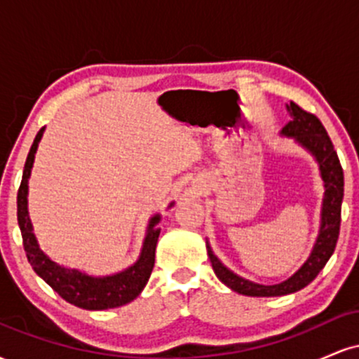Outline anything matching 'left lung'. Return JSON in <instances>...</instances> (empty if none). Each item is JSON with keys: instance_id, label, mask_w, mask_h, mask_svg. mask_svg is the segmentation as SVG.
Masks as SVG:
<instances>
[{"instance_id": "1", "label": "left lung", "mask_w": 359, "mask_h": 359, "mask_svg": "<svg viewBox=\"0 0 359 359\" xmlns=\"http://www.w3.org/2000/svg\"><path fill=\"white\" fill-rule=\"evenodd\" d=\"M287 111L290 113V121L282 128L280 137L292 138L297 145L314 156L317 167H319L320 179H323L324 184L319 233H317L311 255L302 263V266L292 277H288L280 283H275V285H262V283H255L251 280L236 275L214 255L209 241H205L208 257L211 259L216 277L226 287H229L231 290L241 295H248V297H278V295L294 294V292L309 285L317 277V273L324 269L331 255L334 253L337 236H339L341 204H343L344 196V175L334 145H332L327 131L324 130L323 123L314 114L304 111L295 102L287 104Z\"/></svg>"}]
</instances>
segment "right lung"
<instances>
[{
  "instance_id": "add662e5",
  "label": "right lung",
  "mask_w": 359,
  "mask_h": 359,
  "mask_svg": "<svg viewBox=\"0 0 359 359\" xmlns=\"http://www.w3.org/2000/svg\"><path fill=\"white\" fill-rule=\"evenodd\" d=\"M43 131L45 128L36 133L30 154L27 156L22 184H20L18 197H16L18 226L20 231H22L25 253H27L28 262H30L35 273L72 306L86 309V311H106V309L121 307L125 304H130L131 300H135L142 294L148 278H150L151 270H154L155 248L160 236L158 222L162 219V216L154 214L148 219L145 240H143L138 259L133 265L118 271V273L96 277V275H89L77 269H69V266L53 262L40 248L34 233L30 214H28V179L32 175L36 148H39L40 140L43 137ZM174 204L175 203L168 204L167 209H170Z\"/></svg>"
}]
</instances>
